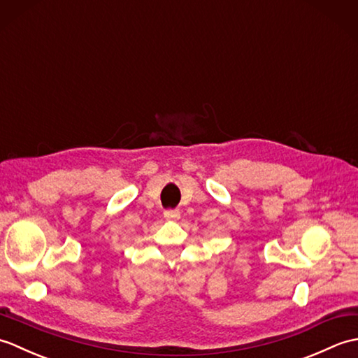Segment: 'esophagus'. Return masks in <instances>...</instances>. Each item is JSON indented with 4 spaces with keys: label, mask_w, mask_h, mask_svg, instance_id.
Here are the masks:
<instances>
[{
    "label": "esophagus",
    "mask_w": 358,
    "mask_h": 358,
    "mask_svg": "<svg viewBox=\"0 0 358 358\" xmlns=\"http://www.w3.org/2000/svg\"><path fill=\"white\" fill-rule=\"evenodd\" d=\"M164 218H167V220H178L180 218V210L178 209H166L164 210Z\"/></svg>",
    "instance_id": "34e87169"
}]
</instances>
